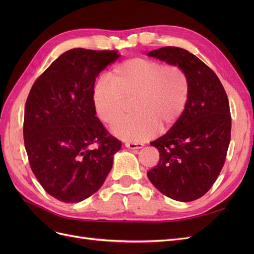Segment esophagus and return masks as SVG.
Wrapping results in <instances>:
<instances>
[{"instance_id": "34e87169", "label": "esophagus", "mask_w": 254, "mask_h": 254, "mask_svg": "<svg viewBox=\"0 0 254 254\" xmlns=\"http://www.w3.org/2000/svg\"><path fill=\"white\" fill-rule=\"evenodd\" d=\"M125 146L129 149H140L142 148L144 144L143 143H134V142H127L125 143Z\"/></svg>"}]
</instances>
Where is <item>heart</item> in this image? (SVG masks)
Here are the masks:
<instances>
[{"mask_svg": "<svg viewBox=\"0 0 254 254\" xmlns=\"http://www.w3.org/2000/svg\"><path fill=\"white\" fill-rule=\"evenodd\" d=\"M93 88L92 99L98 119L112 124L132 101L135 115L118 121L112 132L121 139L141 142L161 127L171 129L182 118L190 99V80L179 65L147 58H131L115 65Z\"/></svg>", "mask_w": 254, "mask_h": 254, "instance_id": "heart-1", "label": "heart"}]
</instances>
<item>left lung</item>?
<instances>
[{"instance_id":"8db88e82","label":"left lung","mask_w":254,"mask_h":254,"mask_svg":"<svg viewBox=\"0 0 254 254\" xmlns=\"http://www.w3.org/2000/svg\"><path fill=\"white\" fill-rule=\"evenodd\" d=\"M147 55L183 68L190 89L182 118L150 143L158 148L160 160L147 176L165 196L193 201L212 188L225 164L231 139L228 96L217 75L189 51L165 47Z\"/></svg>"}]
</instances>
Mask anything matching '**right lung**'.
I'll list each match as a JSON object with an SVG mask.
<instances>
[{
  "label": "right lung",
  "instance_id": "right-lung-1",
  "mask_svg": "<svg viewBox=\"0 0 254 254\" xmlns=\"http://www.w3.org/2000/svg\"><path fill=\"white\" fill-rule=\"evenodd\" d=\"M119 56L108 50L66 51L30 89L23 123L29 165L45 191L63 202H80L97 191L121 149L92 99L98 74Z\"/></svg>",
  "mask_w": 254,
  "mask_h": 254
}]
</instances>
